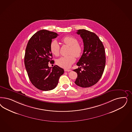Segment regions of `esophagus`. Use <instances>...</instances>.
<instances>
[{
	"mask_svg": "<svg viewBox=\"0 0 132 132\" xmlns=\"http://www.w3.org/2000/svg\"><path fill=\"white\" fill-rule=\"evenodd\" d=\"M71 71V70H70V69H64L65 72H69Z\"/></svg>",
	"mask_w": 132,
	"mask_h": 132,
	"instance_id": "esophagus-1",
	"label": "esophagus"
}]
</instances>
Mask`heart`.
<instances>
[{"label":"heart","instance_id":"1","mask_svg":"<svg viewBox=\"0 0 132 132\" xmlns=\"http://www.w3.org/2000/svg\"><path fill=\"white\" fill-rule=\"evenodd\" d=\"M62 41L70 47L69 53L71 54L60 57L57 60L56 63L61 68H69L75 61V56L78 58L82 55L83 48L81 45L79 44L78 40L72 36H65L62 39ZM50 51L55 56L59 55L60 46L57 41L54 40L51 42L50 45Z\"/></svg>","mask_w":132,"mask_h":132}]
</instances>
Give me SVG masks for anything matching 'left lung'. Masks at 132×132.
Wrapping results in <instances>:
<instances>
[{"mask_svg": "<svg viewBox=\"0 0 132 132\" xmlns=\"http://www.w3.org/2000/svg\"><path fill=\"white\" fill-rule=\"evenodd\" d=\"M77 34L82 39L84 48L77 63L81 67L73 70L78 75L75 83L81 87H89L95 85L102 76L106 62L105 50L102 42L93 32L82 29L78 30Z\"/></svg>", "mask_w": 132, "mask_h": 132, "instance_id": "obj_1", "label": "left lung"}]
</instances>
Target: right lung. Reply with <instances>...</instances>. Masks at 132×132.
Here are the masks:
<instances>
[{
	"label": "right lung",
	"mask_w": 132,
	"mask_h": 132,
	"mask_svg": "<svg viewBox=\"0 0 132 132\" xmlns=\"http://www.w3.org/2000/svg\"><path fill=\"white\" fill-rule=\"evenodd\" d=\"M58 34L47 30H39L30 38L26 48L24 63L30 80L37 89L49 91L55 88L60 76L64 74L63 68L56 65L52 68L48 63L52 59L50 45L52 39Z\"/></svg>",
	"instance_id": "1"
}]
</instances>
